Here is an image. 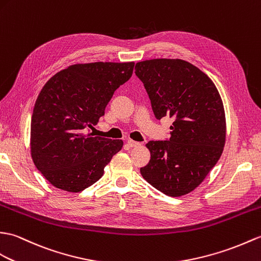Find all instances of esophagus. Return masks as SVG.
Wrapping results in <instances>:
<instances>
[{
	"instance_id": "esophagus-1",
	"label": "esophagus",
	"mask_w": 261,
	"mask_h": 261,
	"mask_svg": "<svg viewBox=\"0 0 261 261\" xmlns=\"http://www.w3.org/2000/svg\"><path fill=\"white\" fill-rule=\"evenodd\" d=\"M126 143H128L129 147L133 148V147H138V145H140V142H137V141H133L131 140V139H129L128 141H126Z\"/></svg>"
}]
</instances>
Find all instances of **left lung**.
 Returning <instances> with one entry per match:
<instances>
[{"instance_id": "1", "label": "left lung", "mask_w": 261, "mask_h": 261, "mask_svg": "<svg viewBox=\"0 0 261 261\" xmlns=\"http://www.w3.org/2000/svg\"><path fill=\"white\" fill-rule=\"evenodd\" d=\"M155 118L173 120L169 140L149 141L151 158L142 177L170 197L195 190L219 160L226 141L221 96L211 79L180 59L138 62Z\"/></svg>"}]
</instances>
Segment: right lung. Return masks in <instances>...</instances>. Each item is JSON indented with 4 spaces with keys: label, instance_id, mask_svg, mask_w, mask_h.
<instances>
[{
    "label": "right lung",
    "instance_id": "1",
    "mask_svg": "<svg viewBox=\"0 0 261 261\" xmlns=\"http://www.w3.org/2000/svg\"><path fill=\"white\" fill-rule=\"evenodd\" d=\"M133 62L74 64L54 74L36 99L31 120L35 167L58 189L80 192L96 182L122 140L93 137L90 129L105 116Z\"/></svg>",
    "mask_w": 261,
    "mask_h": 261
}]
</instances>
